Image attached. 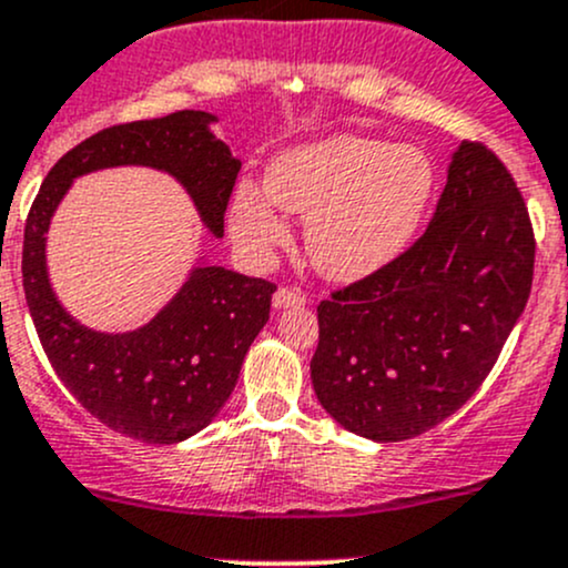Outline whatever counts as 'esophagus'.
<instances>
[{
	"instance_id": "esophagus-1",
	"label": "esophagus",
	"mask_w": 568,
	"mask_h": 568,
	"mask_svg": "<svg viewBox=\"0 0 568 568\" xmlns=\"http://www.w3.org/2000/svg\"><path fill=\"white\" fill-rule=\"evenodd\" d=\"M272 302H274V307H277V310L304 307V304H307V294H304V291H298V288H288V285H283V288L274 291Z\"/></svg>"
}]
</instances>
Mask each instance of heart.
Here are the masks:
<instances>
[{
	"instance_id": "heart-1",
	"label": "heart",
	"mask_w": 568,
	"mask_h": 568,
	"mask_svg": "<svg viewBox=\"0 0 568 568\" xmlns=\"http://www.w3.org/2000/svg\"><path fill=\"white\" fill-rule=\"evenodd\" d=\"M434 164L420 148L339 134L280 155L266 193L280 210L307 217V251L323 274L358 280L394 261L426 215ZM232 226L247 251L288 242V226L253 185H240Z\"/></svg>"
}]
</instances>
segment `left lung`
Wrapping results in <instances>:
<instances>
[{
  "label": "left lung",
  "mask_w": 568,
  "mask_h": 568,
  "mask_svg": "<svg viewBox=\"0 0 568 568\" xmlns=\"http://www.w3.org/2000/svg\"><path fill=\"white\" fill-rule=\"evenodd\" d=\"M534 255L515 178L488 145L460 142L426 232L317 304V402L366 439L439 426L494 369L531 294Z\"/></svg>",
  "instance_id": "1"
}]
</instances>
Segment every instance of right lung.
Segmentation results:
<instances>
[{
  "label": "right lung",
  "mask_w": 568,
  "mask_h": 568,
  "mask_svg": "<svg viewBox=\"0 0 568 568\" xmlns=\"http://www.w3.org/2000/svg\"><path fill=\"white\" fill-rule=\"evenodd\" d=\"M213 121L210 112L178 110L91 134L55 161L23 229V294L55 375L99 423L148 445L189 439L221 413L247 347L270 321L277 285L223 266H196L148 326L99 334L72 321L51 291L45 232L78 174L142 164L174 174L210 232L223 236L240 161L210 132Z\"/></svg>",
  "instance_id": "1"
}]
</instances>
